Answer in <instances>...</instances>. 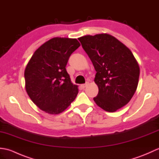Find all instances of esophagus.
I'll return each instance as SVG.
<instances>
[{
  "instance_id": "1",
  "label": "esophagus",
  "mask_w": 159,
  "mask_h": 159,
  "mask_svg": "<svg viewBox=\"0 0 159 159\" xmlns=\"http://www.w3.org/2000/svg\"><path fill=\"white\" fill-rule=\"evenodd\" d=\"M88 84H89V82H87L86 83H85V84H83V85H81V87H82V88H83V89H85V87L88 85Z\"/></svg>"
}]
</instances>
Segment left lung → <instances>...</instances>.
Instances as JSON below:
<instances>
[{"instance_id": "1", "label": "left lung", "mask_w": 159, "mask_h": 159, "mask_svg": "<svg viewBox=\"0 0 159 159\" xmlns=\"http://www.w3.org/2000/svg\"><path fill=\"white\" fill-rule=\"evenodd\" d=\"M96 71L98 93L93 100L108 112L127 104L136 92L139 66L133 53L113 36L102 33L79 38Z\"/></svg>"}]
</instances>
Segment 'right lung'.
<instances>
[{"instance_id":"1","label":"right lung","mask_w":159,"mask_h":159,"mask_svg":"<svg viewBox=\"0 0 159 159\" xmlns=\"http://www.w3.org/2000/svg\"><path fill=\"white\" fill-rule=\"evenodd\" d=\"M80 46L76 39L54 38L35 50L25 71V87L30 98L46 113L63 112L76 98L66 66L72 53Z\"/></svg>"}]
</instances>
